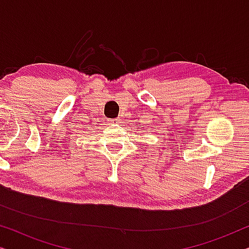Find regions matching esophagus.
Instances as JSON below:
<instances>
[{
  "label": "esophagus",
  "mask_w": 249,
  "mask_h": 249,
  "mask_svg": "<svg viewBox=\"0 0 249 249\" xmlns=\"http://www.w3.org/2000/svg\"><path fill=\"white\" fill-rule=\"evenodd\" d=\"M108 124H120V119H110V120H107Z\"/></svg>",
  "instance_id": "34e87169"
}]
</instances>
